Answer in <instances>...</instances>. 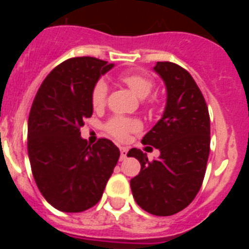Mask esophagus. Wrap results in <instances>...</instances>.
Returning <instances> with one entry per match:
<instances>
[{
	"mask_svg": "<svg viewBox=\"0 0 249 249\" xmlns=\"http://www.w3.org/2000/svg\"><path fill=\"white\" fill-rule=\"evenodd\" d=\"M120 151H121V160H126V158H127V152H128V148H127V147H121Z\"/></svg>",
	"mask_w": 249,
	"mask_h": 249,
	"instance_id": "1",
	"label": "esophagus"
}]
</instances>
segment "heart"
Returning <instances> with one entry per match:
<instances>
[{"instance_id": "b5f03b06", "label": "heart", "mask_w": 249, "mask_h": 249, "mask_svg": "<svg viewBox=\"0 0 249 249\" xmlns=\"http://www.w3.org/2000/svg\"><path fill=\"white\" fill-rule=\"evenodd\" d=\"M121 80L126 86H128L133 93L138 98L143 100L151 93L153 89V81L149 76L143 73H126L121 76ZM108 96V85L105 80H98L94 83L91 92V103L93 108H102L107 102ZM106 129L113 137L118 140H124L131 132L138 131L141 128V123L133 118H127L123 116H114L108 122L106 123Z\"/></svg>"}]
</instances>
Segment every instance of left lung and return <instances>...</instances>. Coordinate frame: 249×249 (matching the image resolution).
<instances>
[{
    "label": "left lung",
    "instance_id": "obj_1",
    "mask_svg": "<svg viewBox=\"0 0 249 249\" xmlns=\"http://www.w3.org/2000/svg\"><path fill=\"white\" fill-rule=\"evenodd\" d=\"M153 70L166 85L167 102L163 116L142 143L156 147L160 155L151 162L141 149H129L127 156L141 163V172L129 183L142 210L172 215L195 199L203 182L210 155V113L190 72L172 62H157Z\"/></svg>",
    "mask_w": 249,
    "mask_h": 249
}]
</instances>
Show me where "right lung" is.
<instances>
[{
    "label": "right lung",
    "instance_id": "obj_1",
    "mask_svg": "<svg viewBox=\"0 0 249 249\" xmlns=\"http://www.w3.org/2000/svg\"><path fill=\"white\" fill-rule=\"evenodd\" d=\"M113 63L73 57L54 67L37 91L28 116L27 149L39 192L56 210L83 212L97 203L120 158L112 141L93 146L81 137L92 116L91 92Z\"/></svg>",
    "mask_w": 249,
    "mask_h": 249
}]
</instances>
